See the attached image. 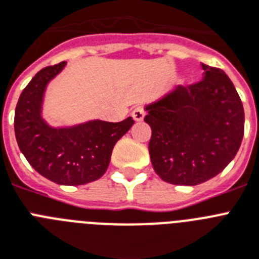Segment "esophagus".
<instances>
[{
    "label": "esophagus",
    "mask_w": 259,
    "mask_h": 259,
    "mask_svg": "<svg viewBox=\"0 0 259 259\" xmlns=\"http://www.w3.org/2000/svg\"><path fill=\"white\" fill-rule=\"evenodd\" d=\"M132 117L135 119V121H142L143 119H144V111H143V108H140V107H136L134 111H132Z\"/></svg>",
    "instance_id": "1"
}]
</instances>
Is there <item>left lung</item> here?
<instances>
[{
    "label": "left lung",
    "mask_w": 259,
    "mask_h": 259,
    "mask_svg": "<svg viewBox=\"0 0 259 259\" xmlns=\"http://www.w3.org/2000/svg\"><path fill=\"white\" fill-rule=\"evenodd\" d=\"M201 67V82L175 86L144 107L153 169L175 185H198L217 176L243 138L245 114L236 87L220 68Z\"/></svg>",
    "instance_id": "left-lung-1"
}]
</instances>
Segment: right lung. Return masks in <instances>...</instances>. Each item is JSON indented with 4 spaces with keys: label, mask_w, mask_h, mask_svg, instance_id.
<instances>
[{
    "label": "right lung",
    "mask_w": 259,
    "mask_h": 259,
    "mask_svg": "<svg viewBox=\"0 0 259 259\" xmlns=\"http://www.w3.org/2000/svg\"><path fill=\"white\" fill-rule=\"evenodd\" d=\"M66 62L42 68L19 96L14 132L21 152L39 175L59 185H83L103 176L115 144L134 125L131 116L119 123L99 119L53 127L42 116L49 83Z\"/></svg>",
    "instance_id": "obj_1"
}]
</instances>
